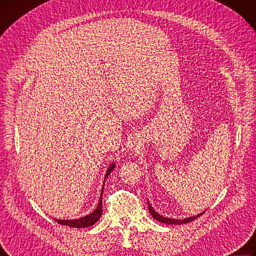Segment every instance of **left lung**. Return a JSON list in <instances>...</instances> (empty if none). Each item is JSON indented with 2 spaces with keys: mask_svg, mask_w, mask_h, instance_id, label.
I'll list each match as a JSON object with an SVG mask.
<instances>
[{
  "mask_svg": "<svg viewBox=\"0 0 256 256\" xmlns=\"http://www.w3.org/2000/svg\"><path fill=\"white\" fill-rule=\"evenodd\" d=\"M147 204H148V210H149V212H150L152 216L156 220H158V222H163V224H188V222H194V220L197 219L198 217H200L202 214L204 213V212H202V213H200V214H198V215H196V216H194V217L184 218V219L179 220V219H174V218H166V217H163V216H161L160 214H158V213L156 212V210L152 208V206L149 204V201L147 202Z\"/></svg>",
  "mask_w": 256,
  "mask_h": 256,
  "instance_id": "left-lung-1",
  "label": "left lung"
}]
</instances>
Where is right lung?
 I'll return each mask as SVG.
<instances>
[{
    "label": "right lung",
    "instance_id": "obj_1",
    "mask_svg": "<svg viewBox=\"0 0 256 256\" xmlns=\"http://www.w3.org/2000/svg\"><path fill=\"white\" fill-rule=\"evenodd\" d=\"M114 166H116L114 164H111L109 166V168H108V170H107V172H106V176H104V181H106V179L108 178V176L110 174V172L113 170ZM102 192H104V186H102V190L100 198V201H98V208H96L94 212H92L91 214L79 218V219H74V220H58V219H55V220L59 224L68 226H72V228H88L90 226H93L100 218V216L102 214Z\"/></svg>",
    "mask_w": 256,
    "mask_h": 256
}]
</instances>
